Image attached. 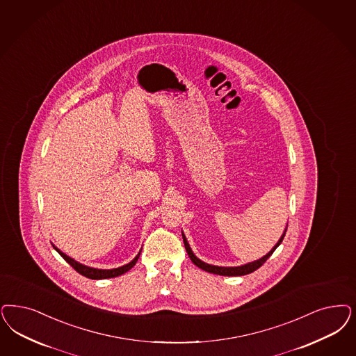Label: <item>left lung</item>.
Wrapping results in <instances>:
<instances>
[{
  "label": "left lung",
  "mask_w": 356,
  "mask_h": 356,
  "mask_svg": "<svg viewBox=\"0 0 356 356\" xmlns=\"http://www.w3.org/2000/svg\"><path fill=\"white\" fill-rule=\"evenodd\" d=\"M285 233H286V227H285L284 233H282V236H280L279 242L272 247V250H270V252H268L267 255L261 257V258L258 259V260H255V261L247 263V264H243V266H238V267H220V266H211V264H208V263L202 261L201 259L197 258L196 255L193 254V251H192L191 245L188 243V241H186V238H185V235L183 232H181V235H183V241H184L185 250H186V252H188V255H189L191 260L193 261V264H196L198 268L207 270L209 273L221 275V276H245V275H248V273H251V272L258 270V268H260V267L266 263V260L270 258V255L273 254V251H275V250L280 245V243H282V239H284V236H285Z\"/></svg>",
  "instance_id": "obj_1"
}]
</instances>
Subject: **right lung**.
<instances>
[{"instance_id": "right-lung-1", "label": "right lung", "mask_w": 356, "mask_h": 356, "mask_svg": "<svg viewBox=\"0 0 356 356\" xmlns=\"http://www.w3.org/2000/svg\"><path fill=\"white\" fill-rule=\"evenodd\" d=\"M52 247L60 254V257H62L70 266H72V268L77 270L80 275H83V276H86L88 279H92V280H102V279H111V277H117V276H120V275H123V273H126L127 270H131L133 267L135 266V263L138 261V259H139V255H140V251L138 252V255L135 257L130 263H127V264H124L122 267H118V268H113V270H98V268H92V267H88V266H84V264H81V263H79V261H76L74 259L70 258L68 255H65L64 252H62L58 247L55 245H52Z\"/></svg>"}]
</instances>
